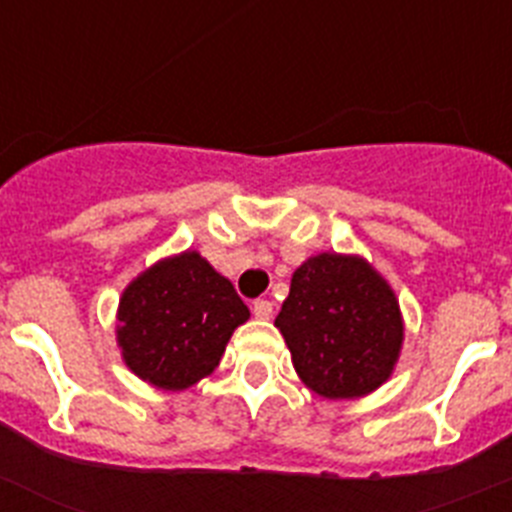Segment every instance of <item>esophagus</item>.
Segmentation results:
<instances>
[{"label":"esophagus","mask_w":512,"mask_h":512,"mask_svg":"<svg viewBox=\"0 0 512 512\" xmlns=\"http://www.w3.org/2000/svg\"><path fill=\"white\" fill-rule=\"evenodd\" d=\"M253 315H256V318L259 320H269L271 315H274V302H269V300H256L253 302Z\"/></svg>","instance_id":"esophagus-1"}]
</instances>
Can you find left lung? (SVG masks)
Masks as SVG:
<instances>
[{
  "label": "left lung",
  "mask_w": 512,
  "mask_h": 512,
  "mask_svg": "<svg viewBox=\"0 0 512 512\" xmlns=\"http://www.w3.org/2000/svg\"><path fill=\"white\" fill-rule=\"evenodd\" d=\"M274 325L295 372L328 400L382 387L400 359L405 325L387 279L361 256L318 253L292 274Z\"/></svg>",
  "instance_id": "8db88e82"
}]
</instances>
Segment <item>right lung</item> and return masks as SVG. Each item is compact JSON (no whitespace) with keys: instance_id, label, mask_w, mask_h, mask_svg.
Listing matches in <instances>:
<instances>
[{"instance_id":"right-lung-1","label":"right lung","mask_w":512,"mask_h":512,"mask_svg":"<svg viewBox=\"0 0 512 512\" xmlns=\"http://www.w3.org/2000/svg\"><path fill=\"white\" fill-rule=\"evenodd\" d=\"M251 318L230 279L197 251L153 264L125 287L117 346L130 372L158 390H187L215 372L238 325Z\"/></svg>"}]
</instances>
